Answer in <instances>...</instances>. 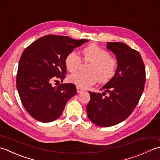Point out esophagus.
Here are the masks:
<instances>
[{
	"mask_svg": "<svg viewBox=\"0 0 160 160\" xmlns=\"http://www.w3.org/2000/svg\"><path fill=\"white\" fill-rule=\"evenodd\" d=\"M77 90L78 93H80L81 92H83V91H85V90L83 88H81V87H79V86L77 87Z\"/></svg>",
	"mask_w": 160,
	"mask_h": 160,
	"instance_id": "1",
	"label": "esophagus"
}]
</instances>
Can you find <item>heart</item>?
Returning <instances> with one entry per match:
<instances>
[{
  "instance_id": "1",
  "label": "heart",
  "mask_w": 160,
  "mask_h": 160,
  "mask_svg": "<svg viewBox=\"0 0 160 160\" xmlns=\"http://www.w3.org/2000/svg\"><path fill=\"white\" fill-rule=\"evenodd\" d=\"M82 60L89 62L88 73L76 72L68 77L70 83L79 87L87 88L98 81L105 83L112 79L115 75L118 62L115 57L98 45L92 43L81 50ZM81 63L80 57L75 52H70L65 58V66L66 69L74 72L78 70Z\"/></svg>"
}]
</instances>
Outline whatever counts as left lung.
I'll return each instance as SVG.
<instances>
[{
	"label": "left lung",
	"mask_w": 160,
	"mask_h": 160,
	"mask_svg": "<svg viewBox=\"0 0 160 160\" xmlns=\"http://www.w3.org/2000/svg\"><path fill=\"white\" fill-rule=\"evenodd\" d=\"M107 48L116 55V74L102 88L105 92H89L86 107L89 119L101 127L116 125L128 118L138 105L146 82L144 63L138 51L120 42H108Z\"/></svg>",
	"instance_id": "8db88e82"
}]
</instances>
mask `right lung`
Segmentation results:
<instances>
[{"instance_id": "right-lung-1", "label": "right lung", "mask_w": 160, "mask_h": 160, "mask_svg": "<svg viewBox=\"0 0 160 160\" xmlns=\"http://www.w3.org/2000/svg\"><path fill=\"white\" fill-rule=\"evenodd\" d=\"M88 41L50 34L39 38L25 49L16 74V88L22 106L41 122H53L63 112L67 102L77 94L73 83L52 82L66 77L65 58Z\"/></svg>"}]
</instances>
